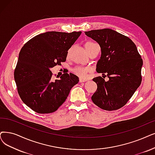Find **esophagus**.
Segmentation results:
<instances>
[{
	"instance_id": "esophagus-1",
	"label": "esophagus",
	"mask_w": 155,
	"mask_h": 155,
	"mask_svg": "<svg viewBox=\"0 0 155 155\" xmlns=\"http://www.w3.org/2000/svg\"><path fill=\"white\" fill-rule=\"evenodd\" d=\"M86 81V80H85V79H81V78L79 79V82L80 83H84Z\"/></svg>"
}]
</instances>
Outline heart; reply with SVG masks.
Listing matches in <instances>:
<instances>
[{"label":"heart","mask_w":155,"mask_h":155,"mask_svg":"<svg viewBox=\"0 0 155 155\" xmlns=\"http://www.w3.org/2000/svg\"><path fill=\"white\" fill-rule=\"evenodd\" d=\"M92 44H94V43L92 42H87L86 43L85 46L92 45ZM72 71L74 74H76V76H78L81 79H86L88 78L89 73L91 72V69H90V68H88V67H82V66H78V67H76L75 68H74Z\"/></svg>","instance_id":"obj_1"}]
</instances>
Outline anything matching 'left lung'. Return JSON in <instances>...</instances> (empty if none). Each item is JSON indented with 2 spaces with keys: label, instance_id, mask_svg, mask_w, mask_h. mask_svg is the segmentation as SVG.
Listing matches in <instances>:
<instances>
[{
  "label": "left lung",
  "instance_id": "obj_1",
  "mask_svg": "<svg viewBox=\"0 0 155 155\" xmlns=\"http://www.w3.org/2000/svg\"><path fill=\"white\" fill-rule=\"evenodd\" d=\"M84 33L97 41L101 48L97 72L106 74L105 76L109 79L108 81L101 76L93 79L97 84V90L91 100L104 110L119 109L127 103L141 83L143 64L141 56L130 39L112 29Z\"/></svg>",
  "mask_w": 155,
  "mask_h": 155
}]
</instances>
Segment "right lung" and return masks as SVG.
<instances>
[{
	"mask_svg": "<svg viewBox=\"0 0 155 155\" xmlns=\"http://www.w3.org/2000/svg\"><path fill=\"white\" fill-rule=\"evenodd\" d=\"M81 32H47L24 45L19 53L14 78L22 101L35 112L56 111L65 101L79 78L64 73L53 81L51 68L66 61L68 50Z\"/></svg>",
	"mask_w": 155,
	"mask_h": 155,
	"instance_id": "obj_1",
	"label": "right lung"
}]
</instances>
